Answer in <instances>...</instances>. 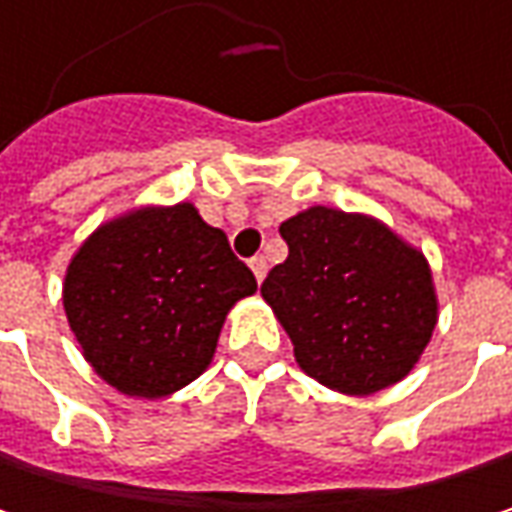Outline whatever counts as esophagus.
<instances>
[{
    "label": "esophagus",
    "mask_w": 512,
    "mask_h": 512,
    "mask_svg": "<svg viewBox=\"0 0 512 512\" xmlns=\"http://www.w3.org/2000/svg\"><path fill=\"white\" fill-rule=\"evenodd\" d=\"M249 266H252V272H255V278L257 281H263V278H266V257H252V260H249Z\"/></svg>",
    "instance_id": "obj_1"
}]
</instances>
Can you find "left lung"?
I'll use <instances>...</instances> for the list:
<instances>
[{"instance_id": "1", "label": "left lung", "mask_w": 512, "mask_h": 512, "mask_svg": "<svg viewBox=\"0 0 512 512\" xmlns=\"http://www.w3.org/2000/svg\"><path fill=\"white\" fill-rule=\"evenodd\" d=\"M287 260L260 284L299 367L341 394L400 382L436 329L427 257L382 222L311 207L281 222Z\"/></svg>"}]
</instances>
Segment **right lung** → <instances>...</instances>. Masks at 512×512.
<instances>
[{
  "mask_svg": "<svg viewBox=\"0 0 512 512\" xmlns=\"http://www.w3.org/2000/svg\"><path fill=\"white\" fill-rule=\"evenodd\" d=\"M252 269L192 204L100 225L64 275V314L97 376L130 397H165L204 373Z\"/></svg>",
  "mask_w": 512,
  "mask_h": 512,
  "instance_id": "obj_1",
  "label": "right lung"
}]
</instances>
